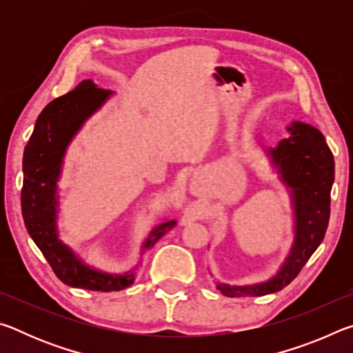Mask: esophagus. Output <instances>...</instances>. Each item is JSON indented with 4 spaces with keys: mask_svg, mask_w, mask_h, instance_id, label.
<instances>
[{
    "mask_svg": "<svg viewBox=\"0 0 353 353\" xmlns=\"http://www.w3.org/2000/svg\"><path fill=\"white\" fill-rule=\"evenodd\" d=\"M191 191H193V193H194V191H196V187H191Z\"/></svg>",
    "mask_w": 353,
    "mask_h": 353,
    "instance_id": "esophagus-1",
    "label": "esophagus"
}]
</instances>
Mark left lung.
I'll return each mask as SVG.
<instances>
[{
	"instance_id": "1",
	"label": "left lung",
	"mask_w": 353,
	"mask_h": 353,
	"mask_svg": "<svg viewBox=\"0 0 353 353\" xmlns=\"http://www.w3.org/2000/svg\"><path fill=\"white\" fill-rule=\"evenodd\" d=\"M290 137L277 148L268 149L272 166L291 190L294 207V244L283 266L265 283L230 286L218 283L224 296H265L283 290L297 277L303 265L325 236L330 218V191L334 181V160L324 135L310 124L294 121Z\"/></svg>"
}]
</instances>
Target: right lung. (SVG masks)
Here are the masks:
<instances>
[{
	"mask_svg": "<svg viewBox=\"0 0 353 353\" xmlns=\"http://www.w3.org/2000/svg\"><path fill=\"white\" fill-rule=\"evenodd\" d=\"M112 92L98 88L85 79L74 90L48 104L35 121L34 132L23 155L21 213L28 234L41 250L59 280L73 288L90 291H119L134 283L135 271L124 276L101 272L83 265L57 235V181L68 143L83 121L105 103ZM176 221L159 224L143 244V252L152 248Z\"/></svg>",
	"mask_w": 353,
	"mask_h": 353,
	"instance_id": "obj_1",
	"label": "right lung"
}]
</instances>
